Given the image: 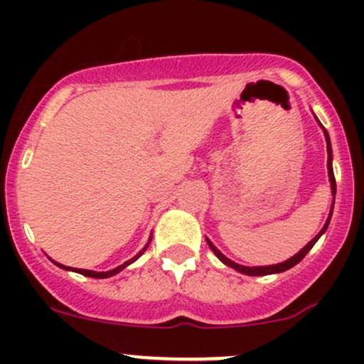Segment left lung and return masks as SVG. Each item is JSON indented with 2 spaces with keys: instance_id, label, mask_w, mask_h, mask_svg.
<instances>
[{
  "instance_id": "left-lung-1",
  "label": "left lung",
  "mask_w": 364,
  "mask_h": 364,
  "mask_svg": "<svg viewBox=\"0 0 364 364\" xmlns=\"http://www.w3.org/2000/svg\"><path fill=\"white\" fill-rule=\"evenodd\" d=\"M321 127H322V124H321ZM322 128H324V127H322ZM324 135H326V142H328V174H329V181H331V192H333V197H335V193H336V181H335V172H333V151H331V142H329V135H328V132H326V130H324ZM333 205H335V200H333ZM333 205H331V213H329V216H328V222H326V225L322 227L321 232H318L317 236H315L314 240H311L310 243L306 245V247L301 248V250L297 252L294 257H291V259L285 260V262L273 264V266H257V267H247V266H241V264H237V262H234V260L227 259V257L223 255V253L220 252L218 248H216L215 245L211 243V241H209V240H205V241H208L209 248H211L213 253H215V255L218 257V259L222 260V262L225 264V266L232 267V269L240 271V273L248 274V277H264V274L282 273V271L291 269V267H294L297 262H301V260L304 259V255H306V253L310 252L311 248H314V245L317 243L318 237H321L322 234L326 232V229H328V225H329V220H331V215H333Z\"/></svg>"
}]
</instances>
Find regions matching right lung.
Masks as SVG:
<instances>
[{
	"label": "right lung",
	"instance_id": "1",
	"mask_svg": "<svg viewBox=\"0 0 364 364\" xmlns=\"http://www.w3.org/2000/svg\"><path fill=\"white\" fill-rule=\"evenodd\" d=\"M149 243H151V237H149V241H148V243H146V247L142 248V250L139 252L137 255L134 257V259L127 260V262H124V264H121V266H117L116 269L105 271V273H104V271H100V273H98V271H90V269H77V267H72V271H75V273H80V274H84V277H90V278H109V277H114V274H117V273H119L121 269H124V267H127V266H130V264L134 262V260H137L139 257H141L142 253L146 252V248L149 247ZM54 264H58V262H54ZM58 266H60V267H63V269H70L68 266H63V264H58Z\"/></svg>",
	"mask_w": 364,
	"mask_h": 364
}]
</instances>
